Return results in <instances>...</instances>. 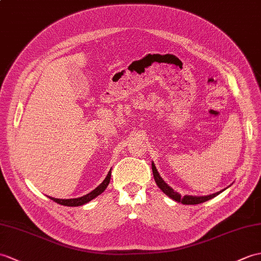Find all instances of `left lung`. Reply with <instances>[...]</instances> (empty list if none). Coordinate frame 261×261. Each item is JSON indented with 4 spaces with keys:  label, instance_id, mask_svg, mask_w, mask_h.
Listing matches in <instances>:
<instances>
[{
    "label": "left lung",
    "instance_id": "1",
    "mask_svg": "<svg viewBox=\"0 0 261 261\" xmlns=\"http://www.w3.org/2000/svg\"><path fill=\"white\" fill-rule=\"evenodd\" d=\"M151 166H152V172H153V177H154V181H155L156 186L160 188L165 195H167L168 197H170L172 200H174V201L180 202L182 204H199V203L205 202V201H208V200L217 197L218 195H220L222 191H225L228 188L227 187V188H225V189H222V190L218 191L216 193H213V195H208V196H189V195H186V196L182 197L180 195V193H178L177 191H174L170 186H168L165 182V180H163L160 177V174H159L158 170H156V168H155L153 162L151 163ZM230 186H231V185H230Z\"/></svg>",
    "mask_w": 261,
    "mask_h": 261
}]
</instances>
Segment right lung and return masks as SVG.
<instances>
[{
	"label": "right lung",
	"instance_id": "1",
	"mask_svg": "<svg viewBox=\"0 0 261 261\" xmlns=\"http://www.w3.org/2000/svg\"><path fill=\"white\" fill-rule=\"evenodd\" d=\"M110 179H111V169H110V171L108 172L106 179L103 180L94 190L87 193L86 196H82L80 198H73V199H58V198H53V197H48V198L53 200V201H56L59 204L68 205V207H79V205L86 204V203L90 202L91 200H93L94 198L101 195V193L107 189V187L109 186V182H110Z\"/></svg>",
	"mask_w": 261,
	"mask_h": 261
}]
</instances>
